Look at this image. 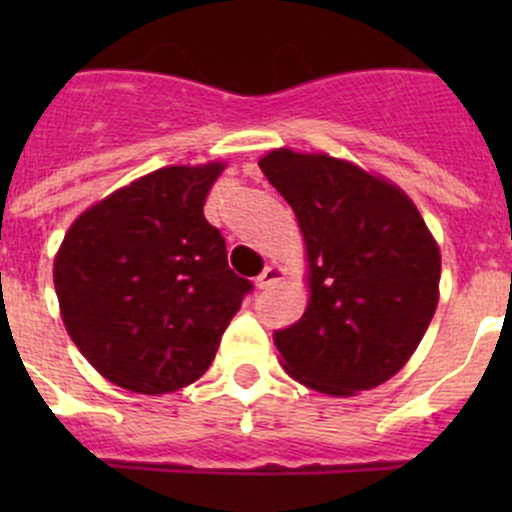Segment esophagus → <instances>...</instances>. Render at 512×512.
Returning a JSON list of instances; mask_svg holds the SVG:
<instances>
[{"mask_svg":"<svg viewBox=\"0 0 512 512\" xmlns=\"http://www.w3.org/2000/svg\"><path fill=\"white\" fill-rule=\"evenodd\" d=\"M282 275H285V270L277 265H267L265 270L260 272V277H257V289H270L272 285H277V282L282 280Z\"/></svg>","mask_w":512,"mask_h":512,"instance_id":"34e87169","label":"esophagus"}]
</instances>
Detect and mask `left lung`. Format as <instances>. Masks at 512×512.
<instances>
[{
    "label": "left lung",
    "instance_id": "8db88e82",
    "mask_svg": "<svg viewBox=\"0 0 512 512\" xmlns=\"http://www.w3.org/2000/svg\"><path fill=\"white\" fill-rule=\"evenodd\" d=\"M307 242L309 307L272 334L289 376L322 394L374 389L416 352L438 304L441 252L404 190L347 160H260Z\"/></svg>",
    "mask_w": 512,
    "mask_h": 512
}]
</instances>
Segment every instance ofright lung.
<instances>
[{"instance_id": "obj_1", "label": "right lung", "mask_w": 512, "mask_h": 512, "mask_svg": "<svg viewBox=\"0 0 512 512\" xmlns=\"http://www.w3.org/2000/svg\"><path fill=\"white\" fill-rule=\"evenodd\" d=\"M220 173L223 163L160 168L86 210L61 242L66 332L116 386L156 396L193 384L252 292L203 215Z\"/></svg>"}]
</instances>
